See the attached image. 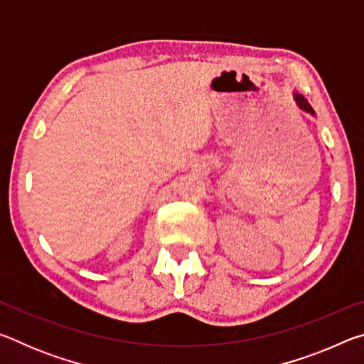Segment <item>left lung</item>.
<instances>
[{
	"label": "left lung",
	"mask_w": 364,
	"mask_h": 364,
	"mask_svg": "<svg viewBox=\"0 0 364 364\" xmlns=\"http://www.w3.org/2000/svg\"><path fill=\"white\" fill-rule=\"evenodd\" d=\"M294 100H295V102H297V106H299L301 110H305V112L315 115V110L311 109V106H310V104H308V101L305 100L304 96L294 93Z\"/></svg>",
	"instance_id": "obj_1"
}]
</instances>
